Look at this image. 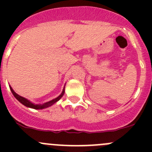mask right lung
Returning <instances> with one entry per match:
<instances>
[{
    "mask_svg": "<svg viewBox=\"0 0 152 152\" xmlns=\"http://www.w3.org/2000/svg\"><path fill=\"white\" fill-rule=\"evenodd\" d=\"M10 90H11V91H12V94H13L14 96L16 98L17 100L19 101L21 104H23L24 106H26V107L35 109V110H41V109H45V108H47V107H50V106L53 105V104H55L56 102H58V101H59V99L62 97V96H63L64 93H65V87H64L62 93H61V94L59 95L57 98H56V99H53V100L50 101V102H46V103L42 104H35L31 103V102L30 101H28V99H25V98L22 97V96H19L18 94H17V93L14 91L13 89L11 87V86H10Z\"/></svg>",
    "mask_w": 152,
    "mask_h": 152,
    "instance_id": "add662e5",
    "label": "right lung"
}]
</instances>
